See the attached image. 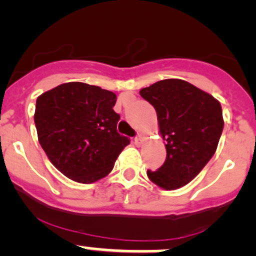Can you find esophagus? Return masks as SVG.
<instances>
[{
  "label": "esophagus",
  "mask_w": 256,
  "mask_h": 256,
  "mask_svg": "<svg viewBox=\"0 0 256 256\" xmlns=\"http://www.w3.org/2000/svg\"><path fill=\"white\" fill-rule=\"evenodd\" d=\"M134 142H136V146H140V144L144 142V136H142V134H138V136H136V139H134Z\"/></svg>",
  "instance_id": "obj_1"
}]
</instances>
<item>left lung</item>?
Here are the masks:
<instances>
[{
	"label": "left lung",
	"instance_id": "obj_1",
	"mask_svg": "<svg viewBox=\"0 0 256 256\" xmlns=\"http://www.w3.org/2000/svg\"><path fill=\"white\" fill-rule=\"evenodd\" d=\"M139 94L156 112L166 158L149 180L164 190H176L193 180L218 148L224 120L219 100L192 83L176 78L142 88Z\"/></svg>",
	"mask_w": 256,
	"mask_h": 256
}]
</instances>
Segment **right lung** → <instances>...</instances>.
<instances>
[{
    "mask_svg": "<svg viewBox=\"0 0 256 256\" xmlns=\"http://www.w3.org/2000/svg\"><path fill=\"white\" fill-rule=\"evenodd\" d=\"M117 96L97 86L68 82L42 93L36 102L38 142L50 163L70 180L90 184L112 172L129 144L117 132Z\"/></svg>",
    "mask_w": 256,
    "mask_h": 256,
    "instance_id": "add662e5",
    "label": "right lung"
}]
</instances>
